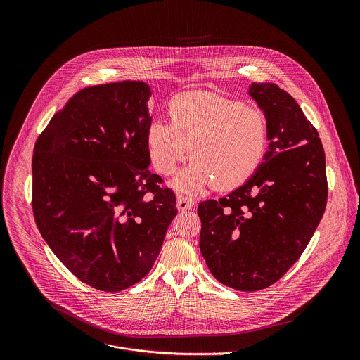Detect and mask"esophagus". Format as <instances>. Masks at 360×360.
Instances as JSON below:
<instances>
[{
  "label": "esophagus",
  "instance_id": "obj_1",
  "mask_svg": "<svg viewBox=\"0 0 360 360\" xmlns=\"http://www.w3.org/2000/svg\"><path fill=\"white\" fill-rule=\"evenodd\" d=\"M194 205V201L190 198V197H186V195H179L177 197V207L179 210H188L191 209Z\"/></svg>",
  "mask_w": 360,
  "mask_h": 360
}]
</instances>
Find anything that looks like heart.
<instances>
[{
	"label": "heart",
	"mask_w": 360,
	"mask_h": 360,
	"mask_svg": "<svg viewBox=\"0 0 360 360\" xmlns=\"http://www.w3.org/2000/svg\"><path fill=\"white\" fill-rule=\"evenodd\" d=\"M169 123L147 127V147L155 169L172 176L190 156L195 159L177 187L197 193L216 183L236 188L257 173L267 150V122L262 110L214 93H184L167 106Z\"/></svg>",
	"instance_id": "b5f03b06"
}]
</instances>
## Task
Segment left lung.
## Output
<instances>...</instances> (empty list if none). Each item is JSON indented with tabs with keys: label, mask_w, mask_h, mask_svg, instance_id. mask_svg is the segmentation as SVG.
I'll return each mask as SVG.
<instances>
[{
	"label": "left lung",
	"mask_w": 360,
	"mask_h": 360,
	"mask_svg": "<svg viewBox=\"0 0 360 360\" xmlns=\"http://www.w3.org/2000/svg\"><path fill=\"white\" fill-rule=\"evenodd\" d=\"M250 96L266 116L269 150L245 184L198 205L206 264L238 291L267 288L288 271L308 247L328 193L319 133L297 101L274 83H252Z\"/></svg>",
	"instance_id": "8db88e82"
}]
</instances>
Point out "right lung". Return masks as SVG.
Segmentation results:
<instances>
[{
    "label": "right lung",
    "mask_w": 360,
    "mask_h": 360,
    "mask_svg": "<svg viewBox=\"0 0 360 360\" xmlns=\"http://www.w3.org/2000/svg\"><path fill=\"white\" fill-rule=\"evenodd\" d=\"M150 96L143 82L83 89L34 146L36 224L69 271L105 292L148 274L177 213L173 190L148 170Z\"/></svg>",
    "instance_id": "add662e5"
}]
</instances>
